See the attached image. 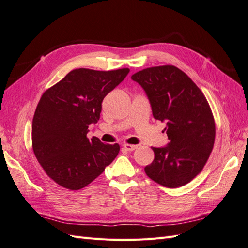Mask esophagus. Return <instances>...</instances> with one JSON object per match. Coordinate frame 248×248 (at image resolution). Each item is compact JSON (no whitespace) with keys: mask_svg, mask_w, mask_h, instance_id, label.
Segmentation results:
<instances>
[{"mask_svg":"<svg viewBox=\"0 0 248 248\" xmlns=\"http://www.w3.org/2000/svg\"><path fill=\"white\" fill-rule=\"evenodd\" d=\"M123 147H124V150L129 151V152H132V151H134L135 149H137V145H135V144H129V143H124Z\"/></svg>","mask_w":248,"mask_h":248,"instance_id":"esophagus-1","label":"esophagus"}]
</instances>
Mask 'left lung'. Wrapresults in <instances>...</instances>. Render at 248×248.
<instances>
[{"label":"left lung","instance_id":"1","mask_svg":"<svg viewBox=\"0 0 248 248\" xmlns=\"http://www.w3.org/2000/svg\"><path fill=\"white\" fill-rule=\"evenodd\" d=\"M131 78L147 93L154 118L167 124L170 140L167 147L153 148L145 174L166 187L186 185L204 168L215 143V120L204 94L172 65L143 69Z\"/></svg>","mask_w":248,"mask_h":248}]
</instances>
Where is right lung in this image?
<instances>
[{
    "instance_id": "add662e5",
    "label": "right lung",
    "mask_w": 248,
    "mask_h": 248,
    "mask_svg": "<svg viewBox=\"0 0 248 248\" xmlns=\"http://www.w3.org/2000/svg\"><path fill=\"white\" fill-rule=\"evenodd\" d=\"M128 68L70 71L44 92L32 120V149L46 174L61 186H87L115 159L119 145L89 139L91 124L100 116L106 95L122 82Z\"/></svg>"
}]
</instances>
